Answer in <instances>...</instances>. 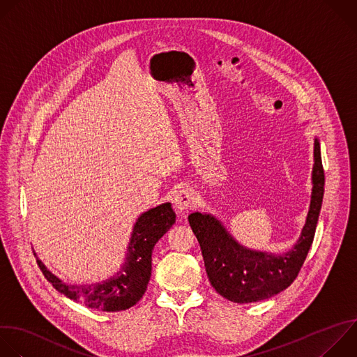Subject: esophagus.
I'll return each instance as SVG.
<instances>
[{
    "label": "esophagus",
    "mask_w": 357,
    "mask_h": 357,
    "mask_svg": "<svg viewBox=\"0 0 357 357\" xmlns=\"http://www.w3.org/2000/svg\"><path fill=\"white\" fill-rule=\"evenodd\" d=\"M195 206H196V197H195L193 192L188 188H182L174 196V207L178 213H185L186 210H189Z\"/></svg>",
    "instance_id": "obj_1"
}]
</instances>
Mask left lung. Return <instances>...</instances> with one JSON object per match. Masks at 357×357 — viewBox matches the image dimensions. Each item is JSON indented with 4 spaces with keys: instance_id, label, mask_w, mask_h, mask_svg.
Masks as SVG:
<instances>
[{
    "instance_id": "left-lung-1",
    "label": "left lung",
    "mask_w": 357,
    "mask_h": 357,
    "mask_svg": "<svg viewBox=\"0 0 357 357\" xmlns=\"http://www.w3.org/2000/svg\"><path fill=\"white\" fill-rule=\"evenodd\" d=\"M311 181L305 224L293 248L283 254L254 251L241 245L213 214L199 211L189 214L207 278L220 296L238 304L257 303L279 294L294 282L311 248L324 197L325 175L318 139H314Z\"/></svg>"
}]
</instances>
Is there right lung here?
<instances>
[{
    "label": "right lung",
    "instance_id": "right-lung-1",
    "mask_svg": "<svg viewBox=\"0 0 357 357\" xmlns=\"http://www.w3.org/2000/svg\"><path fill=\"white\" fill-rule=\"evenodd\" d=\"M175 218L171 203H162L142 213L133 225L123 265L114 275L98 283H64L45 266L35 251L33 254L42 273L57 291L88 308L107 312L123 311L137 304L146 293L151 278L154 245L175 224Z\"/></svg>",
    "mask_w": 357,
    "mask_h": 357
}]
</instances>
